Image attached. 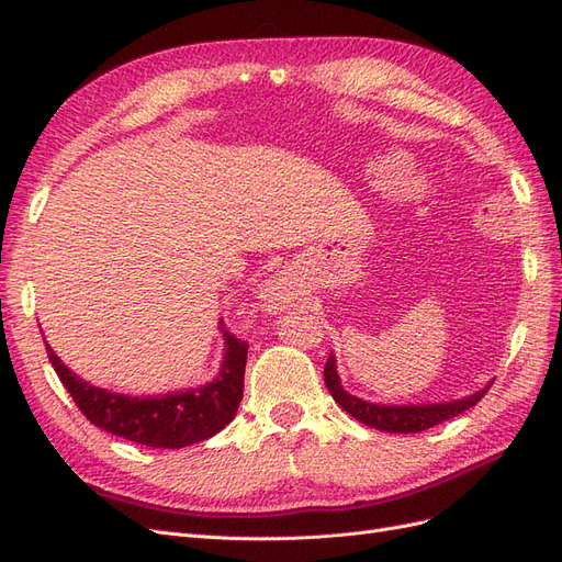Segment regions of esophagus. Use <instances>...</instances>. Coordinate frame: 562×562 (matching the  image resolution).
<instances>
[{"mask_svg": "<svg viewBox=\"0 0 562 562\" xmlns=\"http://www.w3.org/2000/svg\"><path fill=\"white\" fill-rule=\"evenodd\" d=\"M265 306L267 308H281L288 304V293H285V285L279 279H272L265 285V293H262Z\"/></svg>", "mask_w": 562, "mask_h": 562, "instance_id": "34e87169", "label": "esophagus"}]
</instances>
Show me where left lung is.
Returning <instances> with one entry per match:
<instances>
[{
	"instance_id": "1",
	"label": "left lung",
	"mask_w": 562,
	"mask_h": 562,
	"mask_svg": "<svg viewBox=\"0 0 562 562\" xmlns=\"http://www.w3.org/2000/svg\"><path fill=\"white\" fill-rule=\"evenodd\" d=\"M325 385L330 395L335 397V402L341 406L346 414H351L356 420L370 425V428L383 430V432H420L428 430L432 425H439L443 420H449L462 412H468L470 406H474L486 391L491 389V383L486 389H481L468 397L462 400H451V402H435V404H376V402H367L360 400L351 393L344 391V385L339 381L337 374V360L330 353L325 362Z\"/></svg>"
}]
</instances>
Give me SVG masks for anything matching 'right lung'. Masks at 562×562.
<instances>
[{"label": "right lung", "mask_w": 562, "mask_h": 562, "mask_svg": "<svg viewBox=\"0 0 562 562\" xmlns=\"http://www.w3.org/2000/svg\"><path fill=\"white\" fill-rule=\"evenodd\" d=\"M218 325L225 339V353L216 379L200 389L171 391L165 395L132 397L97 389L79 374H74L48 344L46 351L76 406L97 428L137 441L142 447L183 449L221 432L235 418L244 395L248 346L229 335L223 321Z\"/></svg>", "instance_id": "add662e5"}]
</instances>
